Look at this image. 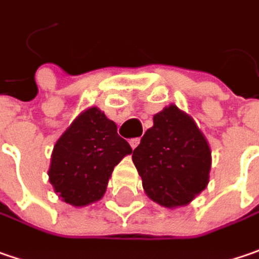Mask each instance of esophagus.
Returning <instances> with one entry per match:
<instances>
[{
  "label": "esophagus",
  "mask_w": 259,
  "mask_h": 259,
  "mask_svg": "<svg viewBox=\"0 0 259 259\" xmlns=\"http://www.w3.org/2000/svg\"><path fill=\"white\" fill-rule=\"evenodd\" d=\"M139 143H141V139L139 138H135V139H130V146L135 149V148H138L139 146Z\"/></svg>",
  "instance_id": "1"
}]
</instances>
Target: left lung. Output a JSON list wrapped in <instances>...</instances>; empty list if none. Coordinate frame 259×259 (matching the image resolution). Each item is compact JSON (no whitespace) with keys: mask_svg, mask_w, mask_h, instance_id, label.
Masks as SVG:
<instances>
[{"mask_svg":"<svg viewBox=\"0 0 259 259\" xmlns=\"http://www.w3.org/2000/svg\"><path fill=\"white\" fill-rule=\"evenodd\" d=\"M132 159L145 193L163 207L186 206L208 184L210 146L194 120L174 104L153 116Z\"/></svg>","mask_w":259,"mask_h":259,"instance_id":"1","label":"left lung"}]
</instances>
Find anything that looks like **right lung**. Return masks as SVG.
I'll use <instances>...</instances> for the list:
<instances>
[{
  "label": "right lung",
  "mask_w": 259,
  "mask_h": 259,
  "mask_svg": "<svg viewBox=\"0 0 259 259\" xmlns=\"http://www.w3.org/2000/svg\"><path fill=\"white\" fill-rule=\"evenodd\" d=\"M132 148L97 107L81 113L52 152L49 181L65 203L82 207L104 196L114 166Z\"/></svg>",
  "instance_id": "1"
}]
</instances>
